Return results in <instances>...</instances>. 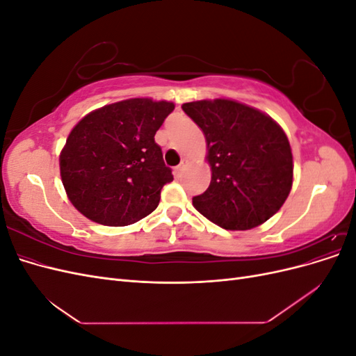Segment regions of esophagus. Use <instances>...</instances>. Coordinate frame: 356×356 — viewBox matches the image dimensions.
I'll list each match as a JSON object with an SVG mask.
<instances>
[{
	"mask_svg": "<svg viewBox=\"0 0 356 356\" xmlns=\"http://www.w3.org/2000/svg\"><path fill=\"white\" fill-rule=\"evenodd\" d=\"M187 163H188V161L184 159V160H181V163L175 168V174L179 177L181 174H182V170H184L186 169V166H187Z\"/></svg>",
	"mask_w": 356,
	"mask_h": 356,
	"instance_id": "34e87169",
	"label": "esophagus"
}]
</instances>
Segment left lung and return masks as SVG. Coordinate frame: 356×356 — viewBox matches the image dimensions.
<instances>
[{
  "label": "left lung",
  "instance_id": "obj_1",
  "mask_svg": "<svg viewBox=\"0 0 356 356\" xmlns=\"http://www.w3.org/2000/svg\"><path fill=\"white\" fill-rule=\"evenodd\" d=\"M182 110L207 138L212 170L193 207L225 230H250L273 217L293 186V153L282 127L230 99L188 102Z\"/></svg>",
  "mask_w": 356,
  "mask_h": 356
}]
</instances>
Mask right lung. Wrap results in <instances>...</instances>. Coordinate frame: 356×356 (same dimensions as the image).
Listing matches in <instances>:
<instances>
[{
	"label": "right lung",
	"instance_id": "add662e5",
	"mask_svg": "<svg viewBox=\"0 0 356 356\" xmlns=\"http://www.w3.org/2000/svg\"><path fill=\"white\" fill-rule=\"evenodd\" d=\"M174 108L135 98L105 105L75 124L59 166L68 199L84 217L122 227L157 208L174 175L154 135Z\"/></svg>",
	"mask_w": 356,
	"mask_h": 356
}]
</instances>
